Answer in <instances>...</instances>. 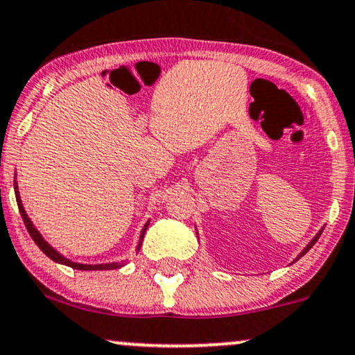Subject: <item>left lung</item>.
<instances>
[{"label":"left lung","mask_w":355,"mask_h":355,"mask_svg":"<svg viewBox=\"0 0 355 355\" xmlns=\"http://www.w3.org/2000/svg\"><path fill=\"white\" fill-rule=\"evenodd\" d=\"M322 230H324V228H322ZM322 230H319V233H318V234H315V236L313 238V240H311L309 243H307V246L304 248V250H302V251H301V253H300V254H297V258H296V259H294V261H297V259H300V258H302V256H304V254L307 253V251H309V250H311V248H313V246L315 245V241H318V240H319V236H321ZM196 236H198V232H196Z\"/></svg>","instance_id":"obj_1"}]
</instances>
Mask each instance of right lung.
I'll use <instances>...</instances> for the list:
<instances>
[{"label": "right lung", "instance_id": "1", "mask_svg": "<svg viewBox=\"0 0 355 355\" xmlns=\"http://www.w3.org/2000/svg\"><path fill=\"white\" fill-rule=\"evenodd\" d=\"M15 195H16V202H18L19 213H21V216H23L24 225H26V228H28V233L31 234L33 241L36 243L37 246H40V250L42 251V253H44L46 256H48V258L53 259V261L59 263V264H64V266H69V268H72V270H80V271H104V270H117V268H122V266H125V264H127V261H112V263H99V264H84V263H76V261H72V259L66 258V256L59 253V251L55 250V248L51 246L49 243L46 241L44 238H42V234H41L40 232H37L36 226L33 225L31 218H29L28 213H26V210H24L23 202H21L19 190H18V180H16V177H15ZM148 223H150V220H148L147 223L144 225L142 232H140V236H139V246H137V248H139V250H140V246H142V241H144L145 232H147V228H148Z\"/></svg>", "mask_w": 355, "mask_h": 355}]
</instances>
